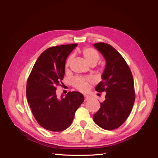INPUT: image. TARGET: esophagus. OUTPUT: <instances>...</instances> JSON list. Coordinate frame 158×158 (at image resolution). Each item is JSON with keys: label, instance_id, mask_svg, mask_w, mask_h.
I'll use <instances>...</instances> for the list:
<instances>
[{"label": "esophagus", "instance_id": "esophagus-1", "mask_svg": "<svg viewBox=\"0 0 158 158\" xmlns=\"http://www.w3.org/2000/svg\"><path fill=\"white\" fill-rule=\"evenodd\" d=\"M90 98H90L89 96H88V95H85V98H84V101L86 102V101H88V100L90 99Z\"/></svg>", "mask_w": 158, "mask_h": 158}]
</instances>
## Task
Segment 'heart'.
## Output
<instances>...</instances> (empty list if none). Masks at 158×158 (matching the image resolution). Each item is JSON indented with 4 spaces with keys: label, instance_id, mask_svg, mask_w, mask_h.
<instances>
[{
    "label": "heart",
    "instance_id": "obj_1",
    "mask_svg": "<svg viewBox=\"0 0 158 158\" xmlns=\"http://www.w3.org/2000/svg\"><path fill=\"white\" fill-rule=\"evenodd\" d=\"M80 54L83 57L84 60L91 66H95L100 58L97 51L92 48V47H86V48L83 49L80 52ZM71 60L72 56L69 57L68 59L66 60L65 64L66 70H68ZM93 81L94 79L92 77H77L74 79L73 84L76 89H78L81 92H85L88 90L89 84L93 82Z\"/></svg>",
    "mask_w": 158,
    "mask_h": 158
}]
</instances>
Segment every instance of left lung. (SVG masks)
I'll return each instance as SVG.
<instances>
[{
    "instance_id": "left-lung-1",
    "label": "left lung",
    "mask_w": 158,
    "mask_h": 158,
    "mask_svg": "<svg viewBox=\"0 0 158 158\" xmlns=\"http://www.w3.org/2000/svg\"><path fill=\"white\" fill-rule=\"evenodd\" d=\"M94 45L106 62L102 81L95 88L98 92H106V99L94 114V121L105 130H113L125 123L135 103L132 74L123 57L111 45L105 43Z\"/></svg>"
}]
</instances>
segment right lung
<instances>
[{
	"mask_svg": "<svg viewBox=\"0 0 158 158\" xmlns=\"http://www.w3.org/2000/svg\"><path fill=\"white\" fill-rule=\"evenodd\" d=\"M69 44L51 47L41 54L27 79L26 97L32 113L39 125L46 130L60 132L73 121L75 112L84 102L78 92H69L59 98L56 87L64 75L68 56L77 46Z\"/></svg>",
	"mask_w": 158,
	"mask_h": 158,
	"instance_id": "right-lung-1",
	"label": "right lung"
}]
</instances>
